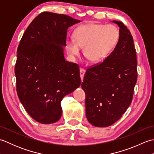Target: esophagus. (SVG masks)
<instances>
[{
    "label": "esophagus",
    "mask_w": 154,
    "mask_h": 154,
    "mask_svg": "<svg viewBox=\"0 0 154 154\" xmlns=\"http://www.w3.org/2000/svg\"><path fill=\"white\" fill-rule=\"evenodd\" d=\"M85 73V70L84 69H80V76H81V79L82 81L83 79V77H84Z\"/></svg>",
    "instance_id": "esophagus-1"
}]
</instances>
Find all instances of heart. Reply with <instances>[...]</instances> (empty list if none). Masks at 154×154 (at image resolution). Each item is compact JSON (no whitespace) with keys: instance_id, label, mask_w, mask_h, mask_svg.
Listing matches in <instances>:
<instances>
[{"instance_id":"heart-1","label":"heart","mask_w":154,"mask_h":154,"mask_svg":"<svg viewBox=\"0 0 154 154\" xmlns=\"http://www.w3.org/2000/svg\"><path fill=\"white\" fill-rule=\"evenodd\" d=\"M120 37V32L112 24H86L75 31L73 40L67 38L65 48L69 56L74 59L79 55L81 49L92 63H97L105 57L115 47Z\"/></svg>"}]
</instances>
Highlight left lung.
I'll use <instances>...</instances> for the list:
<instances>
[{"instance_id": "left-lung-1", "label": "left lung", "mask_w": 154, "mask_h": 154, "mask_svg": "<svg viewBox=\"0 0 154 154\" xmlns=\"http://www.w3.org/2000/svg\"><path fill=\"white\" fill-rule=\"evenodd\" d=\"M119 42L102 63L88 69L81 87L85 93L87 120L107 127L119 120L131 104L137 81L136 52L132 35L122 22Z\"/></svg>"}]
</instances>
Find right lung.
<instances>
[{
  "instance_id": "obj_1",
  "label": "right lung",
  "mask_w": 154,
  "mask_h": 154,
  "mask_svg": "<svg viewBox=\"0 0 154 154\" xmlns=\"http://www.w3.org/2000/svg\"><path fill=\"white\" fill-rule=\"evenodd\" d=\"M81 21L44 12L22 35L15 65L16 91L32 119L41 124L60 119L61 102L81 85L79 67L64 57L67 29Z\"/></svg>"
}]
</instances>
